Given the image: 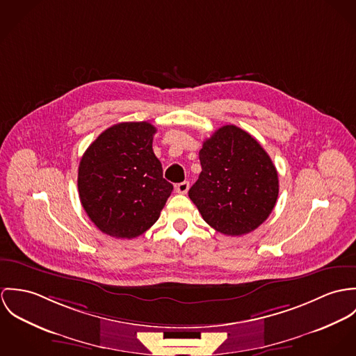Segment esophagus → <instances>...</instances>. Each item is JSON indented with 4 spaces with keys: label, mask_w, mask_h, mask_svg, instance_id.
<instances>
[{
    "label": "esophagus",
    "mask_w": 356,
    "mask_h": 356,
    "mask_svg": "<svg viewBox=\"0 0 356 356\" xmlns=\"http://www.w3.org/2000/svg\"><path fill=\"white\" fill-rule=\"evenodd\" d=\"M188 188H190V183L188 181H183V183H179L176 186V193L177 194H187Z\"/></svg>",
    "instance_id": "esophagus-1"
}]
</instances>
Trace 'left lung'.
<instances>
[{
	"mask_svg": "<svg viewBox=\"0 0 356 356\" xmlns=\"http://www.w3.org/2000/svg\"><path fill=\"white\" fill-rule=\"evenodd\" d=\"M202 172L190 188L203 220L228 236L257 229L272 213L278 175L269 154L236 125L218 128L199 152Z\"/></svg>",
	"mask_w": 356,
	"mask_h": 356,
	"instance_id": "left-lung-1",
	"label": "left lung"
}]
</instances>
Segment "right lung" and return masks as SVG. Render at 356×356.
<instances>
[{"label":"right lung","instance_id":"add662e5","mask_svg":"<svg viewBox=\"0 0 356 356\" xmlns=\"http://www.w3.org/2000/svg\"><path fill=\"white\" fill-rule=\"evenodd\" d=\"M156 127L119 122L105 129L80 159V202L95 227L112 237L132 238L159 220L173 186L162 177L153 152Z\"/></svg>","mask_w":356,"mask_h":356}]
</instances>
